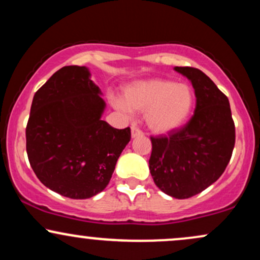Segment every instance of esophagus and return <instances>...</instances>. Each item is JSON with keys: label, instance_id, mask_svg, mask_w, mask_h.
Masks as SVG:
<instances>
[{"label": "esophagus", "instance_id": "34e87169", "mask_svg": "<svg viewBox=\"0 0 260 260\" xmlns=\"http://www.w3.org/2000/svg\"><path fill=\"white\" fill-rule=\"evenodd\" d=\"M131 132H132V137L133 138H136V137H139V136H144V133H143V131L138 128L137 126H132L131 127Z\"/></svg>", "mask_w": 260, "mask_h": 260}]
</instances>
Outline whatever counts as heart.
<instances>
[{"instance_id":"heart-1","label":"heart","mask_w":260,"mask_h":260,"mask_svg":"<svg viewBox=\"0 0 260 260\" xmlns=\"http://www.w3.org/2000/svg\"><path fill=\"white\" fill-rule=\"evenodd\" d=\"M116 105L124 111L145 112L148 127L166 133L183 124L194 106V91L186 83L170 79H147L129 84L123 100Z\"/></svg>"}]
</instances>
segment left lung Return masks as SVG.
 <instances>
[{"instance_id":"8db88e82","label":"left lung","mask_w":260,"mask_h":260,"mask_svg":"<svg viewBox=\"0 0 260 260\" xmlns=\"http://www.w3.org/2000/svg\"><path fill=\"white\" fill-rule=\"evenodd\" d=\"M194 88L197 104L190 120L168 136L150 137L149 170L166 194L186 199L203 192L225 171L236 132L228 96L205 73L175 67Z\"/></svg>"}]
</instances>
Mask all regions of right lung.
<instances>
[{
    "mask_svg": "<svg viewBox=\"0 0 260 260\" xmlns=\"http://www.w3.org/2000/svg\"><path fill=\"white\" fill-rule=\"evenodd\" d=\"M88 68L66 66L35 92L25 128L32 171L47 188L86 199L109 184L131 128L101 120L105 101Z\"/></svg>",
    "mask_w": 260,
    "mask_h": 260,
    "instance_id": "1",
    "label": "right lung"
}]
</instances>
